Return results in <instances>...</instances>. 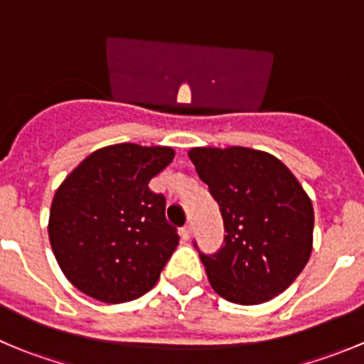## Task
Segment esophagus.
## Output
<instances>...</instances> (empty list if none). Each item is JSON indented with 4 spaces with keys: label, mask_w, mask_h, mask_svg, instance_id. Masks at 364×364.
<instances>
[{
    "label": "esophagus",
    "mask_w": 364,
    "mask_h": 364,
    "mask_svg": "<svg viewBox=\"0 0 364 364\" xmlns=\"http://www.w3.org/2000/svg\"><path fill=\"white\" fill-rule=\"evenodd\" d=\"M181 237L185 241H188L190 237H192V225H185V227H183V229H181Z\"/></svg>",
    "instance_id": "34e87169"
}]
</instances>
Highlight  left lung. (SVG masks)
Listing matches in <instances>:
<instances>
[{"mask_svg":"<svg viewBox=\"0 0 364 364\" xmlns=\"http://www.w3.org/2000/svg\"><path fill=\"white\" fill-rule=\"evenodd\" d=\"M188 159L227 232L218 252H199L213 291L247 306L282 294L314 248V205L301 183L277 156L243 146L192 148Z\"/></svg>","mask_w":364,"mask_h":364,"instance_id":"8db88e82","label":"left lung"}]
</instances>
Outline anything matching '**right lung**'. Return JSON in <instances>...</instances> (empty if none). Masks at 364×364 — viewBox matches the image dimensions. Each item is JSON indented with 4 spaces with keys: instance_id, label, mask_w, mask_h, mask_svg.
Returning a JSON list of instances; mask_svg holds the SVG:
<instances>
[{
    "instance_id": "add662e5",
    "label": "right lung",
    "mask_w": 364,
    "mask_h": 364,
    "mask_svg": "<svg viewBox=\"0 0 364 364\" xmlns=\"http://www.w3.org/2000/svg\"><path fill=\"white\" fill-rule=\"evenodd\" d=\"M174 149L132 142L86 156L54 193L49 240L67 280L102 303H127L155 287L179 243L165 197L148 183Z\"/></svg>"
}]
</instances>
